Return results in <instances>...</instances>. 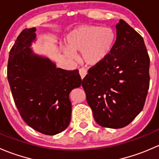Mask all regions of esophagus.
Masks as SVG:
<instances>
[{
	"mask_svg": "<svg viewBox=\"0 0 159 159\" xmlns=\"http://www.w3.org/2000/svg\"><path fill=\"white\" fill-rule=\"evenodd\" d=\"M79 74H80V75H81V79H83V78H84V77L87 75V74H88L87 70L84 69V68H80V69H79Z\"/></svg>",
	"mask_w": 159,
	"mask_h": 159,
	"instance_id": "34e87169",
	"label": "esophagus"
}]
</instances>
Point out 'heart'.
Instances as JSON below:
<instances>
[{"instance_id":"obj_1","label":"heart","mask_w":159,"mask_h":159,"mask_svg":"<svg viewBox=\"0 0 159 159\" xmlns=\"http://www.w3.org/2000/svg\"><path fill=\"white\" fill-rule=\"evenodd\" d=\"M114 42L115 33L111 28L84 25L75 28L67 35V47L63 48V53L67 58L75 60V51H81L86 64L96 65L109 55Z\"/></svg>"}]
</instances>
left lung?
<instances>
[{
	"instance_id": "left-lung-1",
	"label": "left lung",
	"mask_w": 159,
	"mask_h": 159,
	"mask_svg": "<svg viewBox=\"0 0 159 159\" xmlns=\"http://www.w3.org/2000/svg\"><path fill=\"white\" fill-rule=\"evenodd\" d=\"M109 55L82 80L89 105L99 125L121 129L142 111L149 89L150 59L143 38L125 20L115 25Z\"/></svg>"
}]
</instances>
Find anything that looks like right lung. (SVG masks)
<instances>
[{
	"mask_svg": "<svg viewBox=\"0 0 159 159\" xmlns=\"http://www.w3.org/2000/svg\"><path fill=\"white\" fill-rule=\"evenodd\" d=\"M36 28H26L17 37L9 53L7 79L20 116L32 129L54 135L69 125V94L79 88L78 70L56 67L48 57L34 53Z\"/></svg>",
	"mask_w": 159,
	"mask_h": 159,
	"instance_id": "obj_1",
	"label": "right lung"
}]
</instances>
